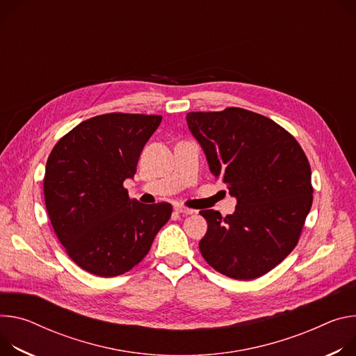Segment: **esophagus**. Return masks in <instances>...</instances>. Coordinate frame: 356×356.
<instances>
[{
	"instance_id": "34e87169",
	"label": "esophagus",
	"mask_w": 356,
	"mask_h": 356,
	"mask_svg": "<svg viewBox=\"0 0 356 356\" xmlns=\"http://www.w3.org/2000/svg\"><path fill=\"white\" fill-rule=\"evenodd\" d=\"M175 210H176V213H180V214H183V216H188V214H193V213H195V210L187 209V207H183V206H176V207H175Z\"/></svg>"
}]
</instances>
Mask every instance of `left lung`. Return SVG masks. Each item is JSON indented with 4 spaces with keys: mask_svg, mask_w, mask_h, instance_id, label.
<instances>
[{
    "mask_svg": "<svg viewBox=\"0 0 356 356\" xmlns=\"http://www.w3.org/2000/svg\"><path fill=\"white\" fill-rule=\"evenodd\" d=\"M186 120L210 172L237 199L225 217L200 211L207 221L199 243L203 258L234 280L267 274L297 245L312 206L304 150L274 120L241 108L190 112Z\"/></svg>",
    "mask_w": 356,
    "mask_h": 356,
    "instance_id": "left-lung-1",
    "label": "left lung"
}]
</instances>
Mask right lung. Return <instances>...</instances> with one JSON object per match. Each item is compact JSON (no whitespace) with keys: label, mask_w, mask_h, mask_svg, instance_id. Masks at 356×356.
Instances as JSON below:
<instances>
[{"label":"right lung","mask_w":356,"mask_h":356,"mask_svg":"<svg viewBox=\"0 0 356 356\" xmlns=\"http://www.w3.org/2000/svg\"><path fill=\"white\" fill-rule=\"evenodd\" d=\"M160 122L159 115L90 118L63 136L47 160L44 196L54 232L90 274L116 277L134 268L172 216L169 203L142 204L123 187Z\"/></svg>","instance_id":"1"}]
</instances>
